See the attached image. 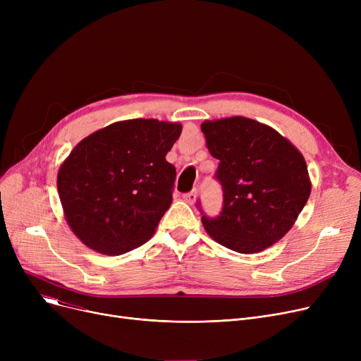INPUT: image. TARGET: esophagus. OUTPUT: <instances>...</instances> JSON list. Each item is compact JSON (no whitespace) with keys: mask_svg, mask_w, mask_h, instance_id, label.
<instances>
[{"mask_svg":"<svg viewBox=\"0 0 361 361\" xmlns=\"http://www.w3.org/2000/svg\"><path fill=\"white\" fill-rule=\"evenodd\" d=\"M196 197H197L196 188H195V190H192V192H188V193H184V195H183V199H184L187 203H190V204H193V203L196 202Z\"/></svg>","mask_w":361,"mask_h":361,"instance_id":"obj_1","label":"esophagus"}]
</instances>
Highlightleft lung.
Instances as JSON below:
<instances>
[{
    "instance_id": "left-lung-1",
    "label": "left lung",
    "mask_w": 361,
    "mask_h": 361,
    "mask_svg": "<svg viewBox=\"0 0 361 361\" xmlns=\"http://www.w3.org/2000/svg\"><path fill=\"white\" fill-rule=\"evenodd\" d=\"M206 147L219 161L222 211L203 215L206 233L224 247L259 253L286 235L309 200L312 184L298 149L276 130L245 117L204 121Z\"/></svg>"
}]
</instances>
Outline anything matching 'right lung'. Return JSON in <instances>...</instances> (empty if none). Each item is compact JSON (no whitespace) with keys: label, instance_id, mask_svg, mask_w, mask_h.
I'll use <instances>...</instances> for the list:
<instances>
[{"label":"right lung","instance_id":"1","mask_svg":"<svg viewBox=\"0 0 361 361\" xmlns=\"http://www.w3.org/2000/svg\"><path fill=\"white\" fill-rule=\"evenodd\" d=\"M181 124L135 118L106 126L75 146L56 177L71 231L92 250L140 247L173 203L176 168L165 157Z\"/></svg>","mask_w":361,"mask_h":361}]
</instances>
